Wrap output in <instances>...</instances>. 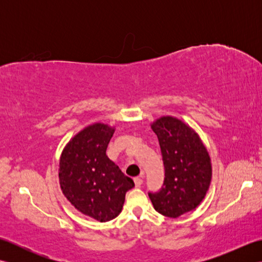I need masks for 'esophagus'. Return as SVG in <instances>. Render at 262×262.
I'll return each mask as SVG.
<instances>
[{
    "mask_svg": "<svg viewBox=\"0 0 262 262\" xmlns=\"http://www.w3.org/2000/svg\"><path fill=\"white\" fill-rule=\"evenodd\" d=\"M143 177L144 174H141L140 177H137L134 179V182H135V186L136 187H141L143 185Z\"/></svg>",
    "mask_w": 262,
    "mask_h": 262,
    "instance_id": "34e87169",
    "label": "esophagus"
}]
</instances>
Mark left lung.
<instances>
[{
  "mask_svg": "<svg viewBox=\"0 0 262 262\" xmlns=\"http://www.w3.org/2000/svg\"><path fill=\"white\" fill-rule=\"evenodd\" d=\"M151 128L159 138L165 178L162 189L148 197L160 214L177 219L197 208L207 193L210 157L197 132L179 118L162 116Z\"/></svg>",
  "mask_w": 262,
  "mask_h": 262,
  "instance_id": "left-lung-1",
  "label": "left lung"
}]
</instances>
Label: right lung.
<instances>
[{
	"instance_id": "right-lung-1",
	"label": "right lung",
	"mask_w": 262,
	"mask_h": 262,
	"mask_svg": "<svg viewBox=\"0 0 262 262\" xmlns=\"http://www.w3.org/2000/svg\"><path fill=\"white\" fill-rule=\"evenodd\" d=\"M115 126L93 122L71 138L59 158L58 179L66 199L82 214L108 222L120 214L134 181L105 151Z\"/></svg>"
}]
</instances>
